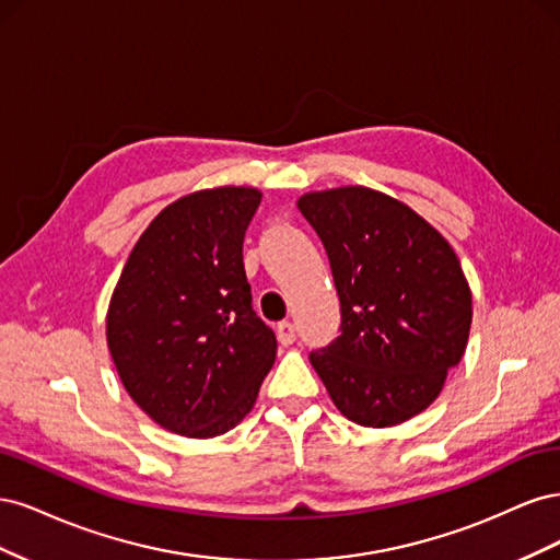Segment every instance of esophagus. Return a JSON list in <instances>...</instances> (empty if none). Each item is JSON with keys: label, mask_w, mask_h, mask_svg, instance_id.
<instances>
[{"label": "esophagus", "mask_w": 560, "mask_h": 560, "mask_svg": "<svg viewBox=\"0 0 560 560\" xmlns=\"http://www.w3.org/2000/svg\"><path fill=\"white\" fill-rule=\"evenodd\" d=\"M276 334H278V341L282 346H292L296 341V327L292 325V322H280Z\"/></svg>", "instance_id": "1"}]
</instances>
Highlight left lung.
Masks as SVG:
<instances>
[{
	"label": "left lung",
	"mask_w": 560,
	"mask_h": 560,
	"mask_svg": "<svg viewBox=\"0 0 560 560\" xmlns=\"http://www.w3.org/2000/svg\"><path fill=\"white\" fill-rule=\"evenodd\" d=\"M299 210L327 249L341 336L311 352L336 409L364 428L425 411L467 348L471 292L453 247L409 206L366 186Z\"/></svg>",
	"instance_id": "obj_1"
}]
</instances>
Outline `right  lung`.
<instances>
[{
	"mask_svg": "<svg viewBox=\"0 0 560 560\" xmlns=\"http://www.w3.org/2000/svg\"><path fill=\"white\" fill-rule=\"evenodd\" d=\"M261 202L219 186L167 206L140 235L107 311V346L132 401L182 436L224 434L252 411L278 341L252 311L245 231Z\"/></svg>",
	"mask_w": 560,
	"mask_h": 560,
	"instance_id": "right-lung-1",
	"label": "right lung"
}]
</instances>
